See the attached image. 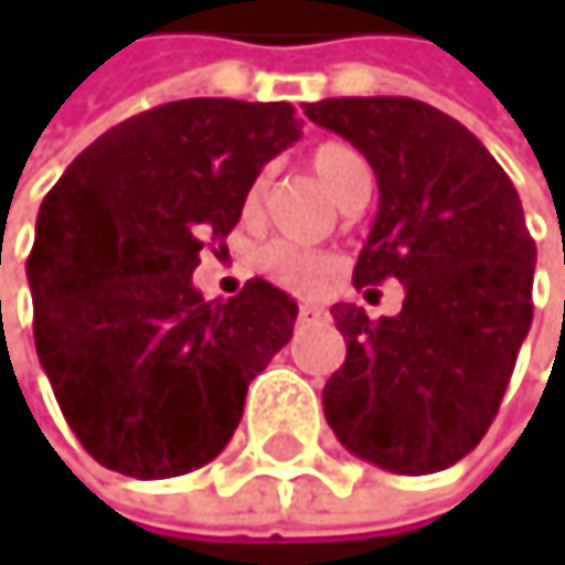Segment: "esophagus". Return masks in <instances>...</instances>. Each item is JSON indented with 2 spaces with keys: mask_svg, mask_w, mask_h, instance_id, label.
I'll return each instance as SVG.
<instances>
[{
  "mask_svg": "<svg viewBox=\"0 0 565 565\" xmlns=\"http://www.w3.org/2000/svg\"><path fill=\"white\" fill-rule=\"evenodd\" d=\"M298 315H301V318H318V315H321V305L305 301V305H298Z\"/></svg>",
  "mask_w": 565,
  "mask_h": 565,
  "instance_id": "esophagus-1",
  "label": "esophagus"
}]
</instances>
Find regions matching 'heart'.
<instances>
[{
  "label": "heart",
  "mask_w": 565,
  "mask_h": 565,
  "mask_svg": "<svg viewBox=\"0 0 565 565\" xmlns=\"http://www.w3.org/2000/svg\"><path fill=\"white\" fill-rule=\"evenodd\" d=\"M311 169L321 179V185L332 192L339 203H345L352 196V189L365 179V166L359 159V151H352L342 141H324L311 151ZM264 196H267V172H260L254 179V185L247 189L244 200V220L254 223L264 213ZM260 270L274 280V285L298 291V295H315L321 291L339 270V257L329 250H315V247H301L291 241H274L257 254Z\"/></svg>",
  "instance_id": "1"
}]
</instances>
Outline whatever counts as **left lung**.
<instances>
[{
    "mask_svg": "<svg viewBox=\"0 0 565 565\" xmlns=\"http://www.w3.org/2000/svg\"><path fill=\"white\" fill-rule=\"evenodd\" d=\"M305 115L352 141L380 182L355 291L399 280L403 311L335 305L345 362L324 383L335 437L396 475L458 465L488 434L532 324L535 241L491 151L414 97H329ZM373 295V291H369Z\"/></svg>",
    "mask_w": 565,
    "mask_h": 565,
    "instance_id": "left-lung-1",
    "label": "left lung"
}]
</instances>
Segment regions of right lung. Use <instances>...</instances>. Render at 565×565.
Masks as SVG:
<instances>
[{
  "instance_id": "1",
  "label": "right lung",
  "mask_w": 565,
  "mask_h": 565,
  "mask_svg": "<svg viewBox=\"0 0 565 565\" xmlns=\"http://www.w3.org/2000/svg\"><path fill=\"white\" fill-rule=\"evenodd\" d=\"M298 135L285 100H172L104 131L46 192L26 260L33 339L97 465L156 481L230 444L298 305L264 277L230 301H203L192 270Z\"/></svg>"
}]
</instances>
